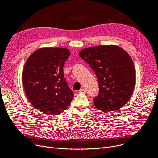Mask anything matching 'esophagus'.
Returning a JSON list of instances; mask_svg holds the SVG:
<instances>
[{"label": "esophagus", "instance_id": "obj_1", "mask_svg": "<svg viewBox=\"0 0 158 158\" xmlns=\"http://www.w3.org/2000/svg\"><path fill=\"white\" fill-rule=\"evenodd\" d=\"M79 93H83V94H85L86 93V90L85 89H79Z\"/></svg>", "mask_w": 158, "mask_h": 158}]
</instances>
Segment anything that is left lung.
Segmentation results:
<instances>
[{
	"instance_id": "left-lung-1",
	"label": "left lung",
	"mask_w": 158,
	"mask_h": 158,
	"mask_svg": "<svg viewBox=\"0 0 158 158\" xmlns=\"http://www.w3.org/2000/svg\"><path fill=\"white\" fill-rule=\"evenodd\" d=\"M79 55L97 76L99 91L93 99L97 108L107 113L125 105L136 82L135 68L127 52L118 46L99 45L82 50Z\"/></svg>"
}]
</instances>
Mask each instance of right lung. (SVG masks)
<instances>
[{
  "label": "right lung",
  "instance_id": "obj_1",
  "mask_svg": "<svg viewBox=\"0 0 158 158\" xmlns=\"http://www.w3.org/2000/svg\"><path fill=\"white\" fill-rule=\"evenodd\" d=\"M70 55L66 48L46 47L33 52L24 65L22 84L31 105L43 113L58 114L73 98L63 76V66Z\"/></svg>",
  "mask_w": 158,
  "mask_h": 158
}]
</instances>
